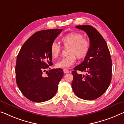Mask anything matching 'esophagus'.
<instances>
[{
	"mask_svg": "<svg viewBox=\"0 0 124 124\" xmlns=\"http://www.w3.org/2000/svg\"><path fill=\"white\" fill-rule=\"evenodd\" d=\"M63 72L64 73H68L70 72V71H68V70H67V69H63Z\"/></svg>",
	"mask_w": 124,
	"mask_h": 124,
	"instance_id": "obj_1",
	"label": "esophagus"
}]
</instances>
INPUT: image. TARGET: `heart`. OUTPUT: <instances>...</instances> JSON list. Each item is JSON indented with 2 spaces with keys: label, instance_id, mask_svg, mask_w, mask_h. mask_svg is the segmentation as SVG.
Wrapping results in <instances>:
<instances>
[{
  "label": "heart",
  "instance_id": "heart-1",
  "mask_svg": "<svg viewBox=\"0 0 124 124\" xmlns=\"http://www.w3.org/2000/svg\"><path fill=\"white\" fill-rule=\"evenodd\" d=\"M61 41L65 47L70 46L68 53L70 55L63 57L56 63L57 68H68L75 63L76 56L79 59L84 58L88 53L90 42L84 38L80 33L71 32L61 38ZM61 52V47L56 42L51 44L50 53L53 58H57Z\"/></svg>",
  "mask_w": 124,
  "mask_h": 124
}]
</instances>
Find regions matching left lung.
Masks as SVG:
<instances>
[{
    "instance_id": "1",
    "label": "left lung",
    "mask_w": 124,
    "mask_h": 124,
    "mask_svg": "<svg viewBox=\"0 0 124 124\" xmlns=\"http://www.w3.org/2000/svg\"><path fill=\"white\" fill-rule=\"evenodd\" d=\"M90 39V49L84 61L72 71V88L80 99L93 100L102 95L109 86L112 76V61L106 41L100 33L91 25H77ZM77 70L85 71L78 74Z\"/></svg>"
}]
</instances>
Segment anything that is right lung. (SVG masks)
<instances>
[{"label": "right lung", "instance_id": "obj_1", "mask_svg": "<svg viewBox=\"0 0 124 124\" xmlns=\"http://www.w3.org/2000/svg\"><path fill=\"white\" fill-rule=\"evenodd\" d=\"M62 29H47L35 33L18 53L16 66V84L24 96L36 102H42L54 97L63 76L61 68L43 72L52 65L51 44ZM50 69V68H49Z\"/></svg>", "mask_w": 124, "mask_h": 124}]
</instances>
